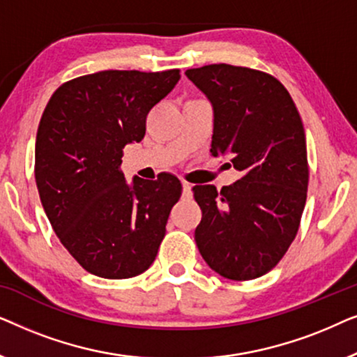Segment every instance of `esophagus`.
I'll return each instance as SVG.
<instances>
[{"label": "esophagus", "instance_id": "34e87169", "mask_svg": "<svg viewBox=\"0 0 357 357\" xmlns=\"http://www.w3.org/2000/svg\"><path fill=\"white\" fill-rule=\"evenodd\" d=\"M182 197H183V198H190V197H192V185L187 183V182L182 183Z\"/></svg>", "mask_w": 357, "mask_h": 357}]
</instances>
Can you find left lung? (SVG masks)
<instances>
[{
	"mask_svg": "<svg viewBox=\"0 0 357 357\" xmlns=\"http://www.w3.org/2000/svg\"><path fill=\"white\" fill-rule=\"evenodd\" d=\"M185 75L213 105L211 154L241 178L218 192L195 185L202 208L195 241L208 266L234 281L266 275L284 257L305 206V133L289 92L250 68L208 65Z\"/></svg>",
	"mask_w": 357,
	"mask_h": 357,
	"instance_id": "1",
	"label": "left lung"
}]
</instances>
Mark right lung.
I'll list each match as a JSON object with an SVG mask.
<instances>
[{
    "instance_id": "obj_1",
    "label": "right lung",
    "mask_w": 357,
    "mask_h": 357,
    "mask_svg": "<svg viewBox=\"0 0 357 357\" xmlns=\"http://www.w3.org/2000/svg\"><path fill=\"white\" fill-rule=\"evenodd\" d=\"M178 70L99 71L58 87L36 139V182L53 231L92 275L126 280L148 270L182 195L172 174L158 180L120 170L139 143L149 110L174 89Z\"/></svg>"
}]
</instances>
